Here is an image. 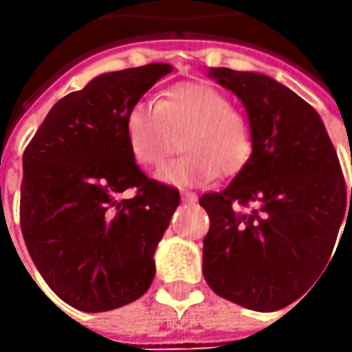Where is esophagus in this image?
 Wrapping results in <instances>:
<instances>
[{
  "label": "esophagus",
  "mask_w": 352,
  "mask_h": 352,
  "mask_svg": "<svg viewBox=\"0 0 352 352\" xmlns=\"http://www.w3.org/2000/svg\"><path fill=\"white\" fill-rule=\"evenodd\" d=\"M182 201L194 204V201H196V196H194V194H190V192H182Z\"/></svg>",
  "instance_id": "1"
}]
</instances>
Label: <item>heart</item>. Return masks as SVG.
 I'll list each match as a JSON object with an SVG mask.
<instances>
[{"label":"heart","mask_w":352,"mask_h":352,"mask_svg":"<svg viewBox=\"0 0 352 352\" xmlns=\"http://www.w3.org/2000/svg\"><path fill=\"white\" fill-rule=\"evenodd\" d=\"M125 135L135 160L156 168L176 148L184 153L158 172L162 182L196 186L235 174L252 153L249 117L229 103L221 89L201 82L168 88L155 103L139 102L127 111Z\"/></svg>","instance_id":"obj_1"}]
</instances>
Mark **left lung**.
Segmentation results:
<instances>
[{"label": "left lung", "instance_id": "1", "mask_svg": "<svg viewBox=\"0 0 352 352\" xmlns=\"http://www.w3.org/2000/svg\"><path fill=\"white\" fill-rule=\"evenodd\" d=\"M210 76L245 105L252 155L225 190L199 197L210 215L204 278L233 304L282 309L329 268L352 188L349 199L335 146L309 103L264 74L211 68Z\"/></svg>", "mask_w": 352, "mask_h": 352}]
</instances>
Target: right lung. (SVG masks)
<instances>
[{"mask_svg":"<svg viewBox=\"0 0 352 352\" xmlns=\"http://www.w3.org/2000/svg\"><path fill=\"white\" fill-rule=\"evenodd\" d=\"M172 72L155 62L94 78L52 105L23 153L21 231L48 288L82 311H109L148 290L155 250L180 204L144 176L127 111ZM125 189L135 196L123 200Z\"/></svg>","mask_w":352,"mask_h":352,"instance_id":"obj_1","label":"right lung"}]
</instances>
